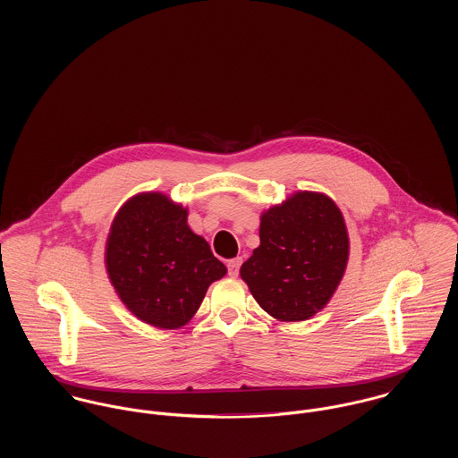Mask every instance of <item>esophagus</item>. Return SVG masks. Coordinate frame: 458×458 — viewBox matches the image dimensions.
I'll use <instances>...</instances> for the list:
<instances>
[{"instance_id": "34e87169", "label": "esophagus", "mask_w": 458, "mask_h": 458, "mask_svg": "<svg viewBox=\"0 0 458 458\" xmlns=\"http://www.w3.org/2000/svg\"><path fill=\"white\" fill-rule=\"evenodd\" d=\"M240 266H242V258H236V259L227 261L229 275H231V276H238V273H240Z\"/></svg>"}]
</instances>
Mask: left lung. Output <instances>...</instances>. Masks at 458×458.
<instances>
[{
    "label": "left lung",
    "instance_id": "1",
    "mask_svg": "<svg viewBox=\"0 0 458 458\" xmlns=\"http://www.w3.org/2000/svg\"><path fill=\"white\" fill-rule=\"evenodd\" d=\"M259 247L240 275L273 319L298 323L321 312L349 261L338 206L321 192H294L261 213Z\"/></svg>",
    "mask_w": 458,
    "mask_h": 458
}]
</instances>
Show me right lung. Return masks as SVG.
<instances>
[{
    "label": "right lung",
    "instance_id": "1",
    "mask_svg": "<svg viewBox=\"0 0 458 458\" xmlns=\"http://www.w3.org/2000/svg\"><path fill=\"white\" fill-rule=\"evenodd\" d=\"M189 209L140 192L116 213L106 242L109 280L131 314L160 329L185 327L227 267L187 224Z\"/></svg>",
    "mask_w": 458,
    "mask_h": 458
}]
</instances>
